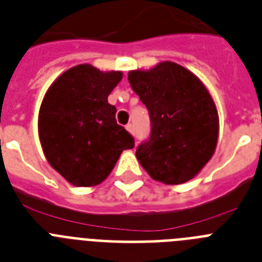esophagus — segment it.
I'll return each instance as SVG.
<instances>
[{"mask_svg":"<svg viewBox=\"0 0 262 262\" xmlns=\"http://www.w3.org/2000/svg\"><path fill=\"white\" fill-rule=\"evenodd\" d=\"M126 129L128 131L129 134H131V135H134V133H135V128H134L133 123H128V124L126 126Z\"/></svg>","mask_w":262,"mask_h":262,"instance_id":"34e87169","label":"esophagus"}]
</instances>
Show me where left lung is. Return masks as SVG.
<instances>
[{
  "label": "left lung",
  "instance_id": "8db88e82",
  "mask_svg": "<svg viewBox=\"0 0 262 262\" xmlns=\"http://www.w3.org/2000/svg\"><path fill=\"white\" fill-rule=\"evenodd\" d=\"M128 82L147 107L151 135L136 158L151 178L183 184L211 160L217 146L219 114L204 83L175 62L133 70Z\"/></svg>",
  "mask_w": 262,
  "mask_h": 262
}]
</instances>
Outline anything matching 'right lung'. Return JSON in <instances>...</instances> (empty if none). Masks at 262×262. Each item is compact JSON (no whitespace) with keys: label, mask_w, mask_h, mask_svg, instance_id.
I'll use <instances>...</instances> for the list:
<instances>
[{"label":"right lung","mask_w":262,"mask_h":262,"mask_svg":"<svg viewBox=\"0 0 262 262\" xmlns=\"http://www.w3.org/2000/svg\"><path fill=\"white\" fill-rule=\"evenodd\" d=\"M122 71L78 64L53 82L38 114V135L49 164L77 187L106 180L134 138L116 123L108 95Z\"/></svg>","instance_id":"right-lung-1"}]
</instances>
